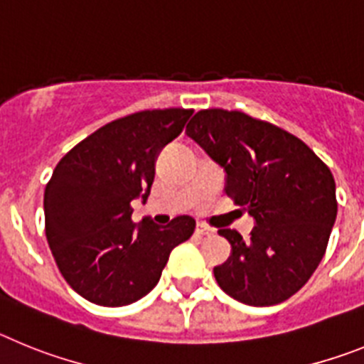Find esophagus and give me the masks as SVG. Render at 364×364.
Wrapping results in <instances>:
<instances>
[{
    "label": "esophagus",
    "mask_w": 364,
    "mask_h": 364,
    "mask_svg": "<svg viewBox=\"0 0 364 364\" xmlns=\"http://www.w3.org/2000/svg\"><path fill=\"white\" fill-rule=\"evenodd\" d=\"M197 233L202 235V237H211V235H215V230H211V228L204 226V224H198V226H197Z\"/></svg>",
    "instance_id": "esophagus-1"
}]
</instances>
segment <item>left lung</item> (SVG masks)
I'll return each instance as SVG.
<instances>
[{
    "label": "left lung",
    "instance_id": "1",
    "mask_svg": "<svg viewBox=\"0 0 364 364\" xmlns=\"http://www.w3.org/2000/svg\"><path fill=\"white\" fill-rule=\"evenodd\" d=\"M186 133L224 167L226 195L257 222L247 240L218 230L231 244L213 269L218 286L250 306L290 299L326 252L337 217L332 171L297 136L246 112L204 109Z\"/></svg>",
    "mask_w": 364,
    "mask_h": 364
}]
</instances>
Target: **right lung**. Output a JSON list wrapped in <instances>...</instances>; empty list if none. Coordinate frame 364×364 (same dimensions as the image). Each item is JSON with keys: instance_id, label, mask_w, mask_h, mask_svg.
<instances>
[{"instance_id": "1", "label": "right lung", "mask_w": 364, "mask_h": 364, "mask_svg": "<svg viewBox=\"0 0 364 364\" xmlns=\"http://www.w3.org/2000/svg\"><path fill=\"white\" fill-rule=\"evenodd\" d=\"M193 109L127 114L83 138L58 162L45 188V235L76 294L100 306H127L160 281L169 253L195 231L188 215L159 226L133 222L147 200L160 149L178 136Z\"/></svg>"}]
</instances>
